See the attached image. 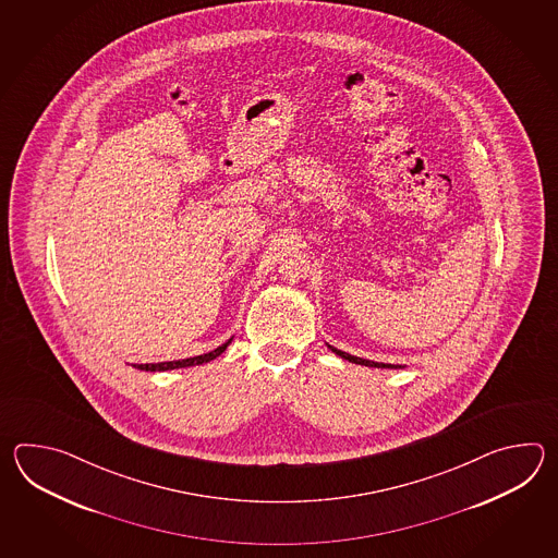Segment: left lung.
Here are the masks:
<instances>
[{
	"instance_id": "1",
	"label": "left lung",
	"mask_w": 558,
	"mask_h": 558,
	"mask_svg": "<svg viewBox=\"0 0 558 558\" xmlns=\"http://www.w3.org/2000/svg\"><path fill=\"white\" fill-rule=\"evenodd\" d=\"M329 349H331L335 355L343 356L347 361H351V363H355V365H365V367H377V368H401V365H389V363H375V361H368V359H361V356L349 355V353H344V351H339V349H335L331 344H327Z\"/></svg>"
}]
</instances>
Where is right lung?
I'll list each match as a JSON object with an SVG mask.
<instances>
[{
  "label": "right lung",
  "instance_id": "add662e5",
  "mask_svg": "<svg viewBox=\"0 0 558 558\" xmlns=\"http://www.w3.org/2000/svg\"><path fill=\"white\" fill-rule=\"evenodd\" d=\"M233 339H229L221 347L214 349L211 353H205V355L190 356V359H181V361H163V363H145V365H133L135 368H142V371H171V368H183V367H195V365H203V363H209L214 361L215 356L221 355L226 351L229 343Z\"/></svg>",
  "mask_w": 558,
  "mask_h": 558
}]
</instances>
